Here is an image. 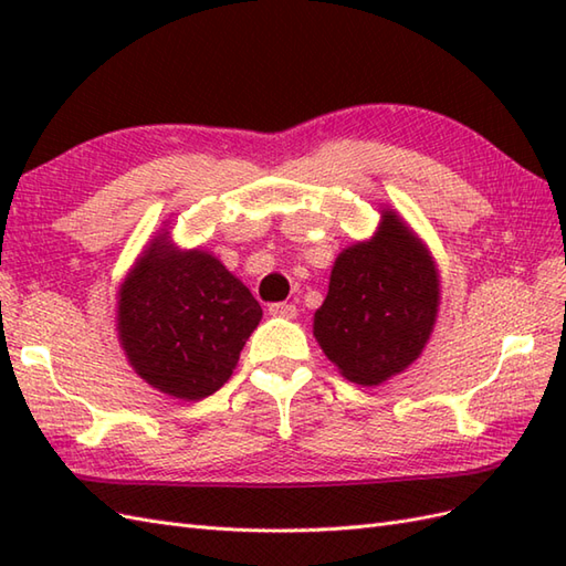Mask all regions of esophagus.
<instances>
[{"instance_id": "1", "label": "esophagus", "mask_w": 566, "mask_h": 566, "mask_svg": "<svg viewBox=\"0 0 566 566\" xmlns=\"http://www.w3.org/2000/svg\"><path fill=\"white\" fill-rule=\"evenodd\" d=\"M270 316H276V318H296V306L294 304H272L270 308Z\"/></svg>"}]
</instances>
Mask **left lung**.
Segmentation results:
<instances>
[{
  "instance_id": "8db88e82",
  "label": "left lung",
  "mask_w": 566,
  "mask_h": 566,
  "mask_svg": "<svg viewBox=\"0 0 566 566\" xmlns=\"http://www.w3.org/2000/svg\"><path fill=\"white\" fill-rule=\"evenodd\" d=\"M438 308L440 272L428 245L384 209L375 235L335 258L314 335L345 379L377 387L420 357Z\"/></svg>"
}]
</instances>
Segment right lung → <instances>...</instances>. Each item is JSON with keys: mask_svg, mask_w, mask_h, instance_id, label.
Returning <instances> with one entry per match:
<instances>
[{"mask_svg": "<svg viewBox=\"0 0 566 566\" xmlns=\"http://www.w3.org/2000/svg\"><path fill=\"white\" fill-rule=\"evenodd\" d=\"M262 308L248 286L201 248L155 235L116 294V331L128 365L153 389L207 399L231 379Z\"/></svg>", "mask_w": 566, "mask_h": 566, "instance_id": "right-lung-1", "label": "right lung"}]
</instances>
